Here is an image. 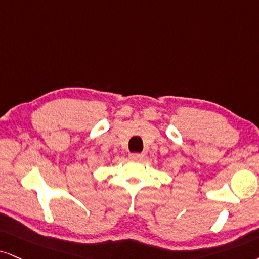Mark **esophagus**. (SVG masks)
Listing matches in <instances>:
<instances>
[{
	"label": "esophagus",
	"mask_w": 259,
	"mask_h": 259,
	"mask_svg": "<svg viewBox=\"0 0 259 259\" xmlns=\"http://www.w3.org/2000/svg\"><path fill=\"white\" fill-rule=\"evenodd\" d=\"M143 157H144V155H143V154H137V152L130 155V158L132 159V161H140V159H142Z\"/></svg>",
	"instance_id": "34e87169"
}]
</instances>
